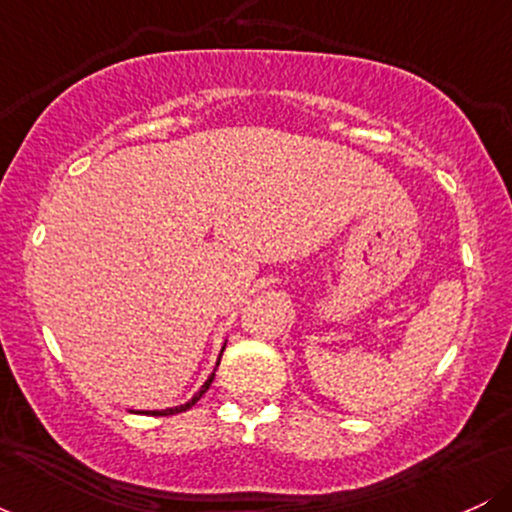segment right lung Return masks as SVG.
Listing matches in <instances>:
<instances>
[{
  "label": "right lung",
  "instance_id": "add662e5",
  "mask_svg": "<svg viewBox=\"0 0 512 512\" xmlns=\"http://www.w3.org/2000/svg\"><path fill=\"white\" fill-rule=\"evenodd\" d=\"M223 349H226V344L221 346V354H223ZM219 361H221V356H219ZM219 361H216V368H219ZM216 368L211 370V375L207 378V383H204L202 387H199V390L195 392V397L192 399H187L185 404H178V407H168V409H154V411H139V414H154V416H170V414H180V411H187L192 407V404H197L199 402V397L204 395V392L209 390V385H211V380H214V373H216Z\"/></svg>",
  "mask_w": 512,
  "mask_h": 512
}]
</instances>
